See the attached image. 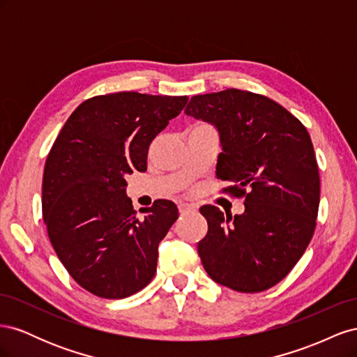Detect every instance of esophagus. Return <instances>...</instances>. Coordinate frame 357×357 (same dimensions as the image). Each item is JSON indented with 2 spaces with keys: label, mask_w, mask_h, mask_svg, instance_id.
Wrapping results in <instances>:
<instances>
[{
  "label": "esophagus",
  "mask_w": 357,
  "mask_h": 357,
  "mask_svg": "<svg viewBox=\"0 0 357 357\" xmlns=\"http://www.w3.org/2000/svg\"><path fill=\"white\" fill-rule=\"evenodd\" d=\"M195 210H197V208L193 207V205H190V204H180V205H178L180 214H189V213H193Z\"/></svg>",
  "instance_id": "34e87169"
}]
</instances>
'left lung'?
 <instances>
[{"mask_svg": "<svg viewBox=\"0 0 357 357\" xmlns=\"http://www.w3.org/2000/svg\"><path fill=\"white\" fill-rule=\"evenodd\" d=\"M185 113L218 128L215 174L225 193L244 198L234 218L204 205L208 232L198 253L215 283L243 294L275 286L304 255L320 202V177L310 134L264 95L240 89L192 96Z\"/></svg>", "mask_w": 357, "mask_h": 357, "instance_id": "8db88e82", "label": "left lung"}]
</instances>
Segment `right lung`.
<instances>
[{
	"instance_id": "obj_1",
	"label": "right lung",
	"mask_w": 357,
	"mask_h": 357,
	"mask_svg": "<svg viewBox=\"0 0 357 357\" xmlns=\"http://www.w3.org/2000/svg\"><path fill=\"white\" fill-rule=\"evenodd\" d=\"M188 96L116 92L86 100L53 143L43 174V219L62 265L83 289L128 298L156 273L158 245L178 218L158 199L138 219L128 174L147 169L149 146Z\"/></svg>"
}]
</instances>
